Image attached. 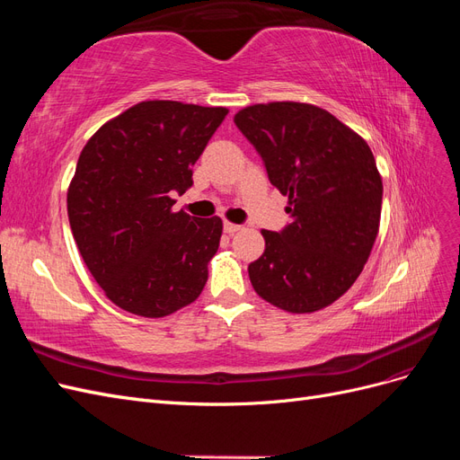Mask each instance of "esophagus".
I'll list each match as a JSON object with an SVG mask.
<instances>
[{
  "mask_svg": "<svg viewBox=\"0 0 460 460\" xmlns=\"http://www.w3.org/2000/svg\"><path fill=\"white\" fill-rule=\"evenodd\" d=\"M238 230H242L240 225H234V222H225V232H226V234L232 235V234H235Z\"/></svg>",
  "mask_w": 460,
  "mask_h": 460,
  "instance_id": "esophagus-1",
  "label": "esophagus"
}]
</instances>
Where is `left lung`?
I'll use <instances>...</instances> for the list:
<instances>
[{
	"instance_id": "1",
	"label": "left lung",
	"mask_w": 460,
	"mask_h": 460,
	"mask_svg": "<svg viewBox=\"0 0 460 460\" xmlns=\"http://www.w3.org/2000/svg\"><path fill=\"white\" fill-rule=\"evenodd\" d=\"M291 222L262 230L249 264L257 294L289 313H313L353 286L380 226L382 178L367 142L328 111L296 102L252 105L234 117Z\"/></svg>"
}]
</instances>
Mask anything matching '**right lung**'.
<instances>
[{
    "label": "right lung",
    "instance_id": "obj_1",
    "mask_svg": "<svg viewBox=\"0 0 460 460\" xmlns=\"http://www.w3.org/2000/svg\"><path fill=\"white\" fill-rule=\"evenodd\" d=\"M225 107L142 102L97 130L66 193L88 270L120 309L159 318L196 301L222 220L172 213Z\"/></svg>",
    "mask_w": 460,
    "mask_h": 460
}]
</instances>
